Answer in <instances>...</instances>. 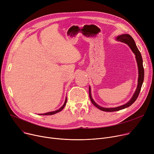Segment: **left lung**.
<instances>
[{"label": "left lung", "mask_w": 154, "mask_h": 154, "mask_svg": "<svg viewBox=\"0 0 154 154\" xmlns=\"http://www.w3.org/2000/svg\"><path fill=\"white\" fill-rule=\"evenodd\" d=\"M116 40L120 41L121 42L124 43L128 44L131 49L132 50V52L135 54V58H136V61L137 63V66H138V70H139V78H138V84H137V87L136 90L133 94V96L131 99V100L127 103L126 104L122 105L119 107H111V108H107V107H103L97 105L93 99L91 97V88L90 86L89 87V97L90 99H91V103L93 104L94 106H95L97 108H98L99 109H100L103 111L105 112H114V111H119L121 109H124L126 107H128L130 106H131L135 101L136 100L137 98L139 96V94L140 93V89L142 85L143 84V78H144V69L143 66V61H142V58L141 56V54L138 50L136 45H135V43L132 38L131 36L129 34H122L121 35L117 36L116 37Z\"/></svg>", "instance_id": "8db88e82"}]
</instances>
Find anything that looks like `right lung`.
Wrapping results in <instances>:
<instances>
[{"instance_id": "obj_1", "label": "right lung", "mask_w": 154, "mask_h": 154, "mask_svg": "<svg viewBox=\"0 0 154 154\" xmlns=\"http://www.w3.org/2000/svg\"><path fill=\"white\" fill-rule=\"evenodd\" d=\"M66 101H67V98H66V99H65V101L64 104H63V105L59 109H58V110H57V111H52V112H47V113H44V114H38V115H43V116H45V115H53V114H56V113H57V112H60L61 110H63V108L65 107V106H66Z\"/></svg>"}]
</instances>
